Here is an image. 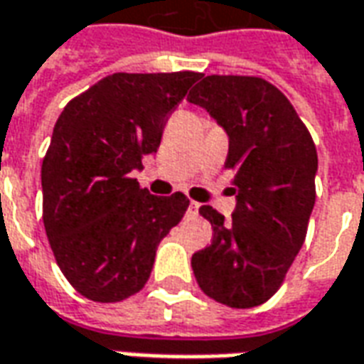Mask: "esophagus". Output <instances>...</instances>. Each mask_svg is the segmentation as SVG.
I'll return each instance as SVG.
<instances>
[{"label": "esophagus", "instance_id": "esophagus-1", "mask_svg": "<svg viewBox=\"0 0 364 364\" xmlns=\"http://www.w3.org/2000/svg\"><path fill=\"white\" fill-rule=\"evenodd\" d=\"M198 208H200V205L193 200L189 205V208H187V216H198Z\"/></svg>", "mask_w": 364, "mask_h": 364}]
</instances>
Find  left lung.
I'll return each mask as SVG.
<instances>
[{"mask_svg": "<svg viewBox=\"0 0 364 364\" xmlns=\"http://www.w3.org/2000/svg\"><path fill=\"white\" fill-rule=\"evenodd\" d=\"M230 136L224 167L234 171L236 208L224 220L213 206V242L193 255L200 290L230 308H253L281 289L304 244L316 203L318 154L281 90L257 75H206L187 97Z\"/></svg>", "mask_w": 364, "mask_h": 364, "instance_id": "obj_1", "label": "left lung"}]
</instances>
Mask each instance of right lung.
Returning a JSON list of instances; mask_svg holds the SVG:
<instances>
[{
	"instance_id": "right-lung-1",
	"label": "right lung",
	"mask_w": 364,
	"mask_h": 364,
	"mask_svg": "<svg viewBox=\"0 0 364 364\" xmlns=\"http://www.w3.org/2000/svg\"><path fill=\"white\" fill-rule=\"evenodd\" d=\"M198 72L107 75L74 97L43 159V222L68 282L93 302L144 289L158 244L189 206L183 193L156 197L132 169L156 154L164 127Z\"/></svg>"
}]
</instances>
